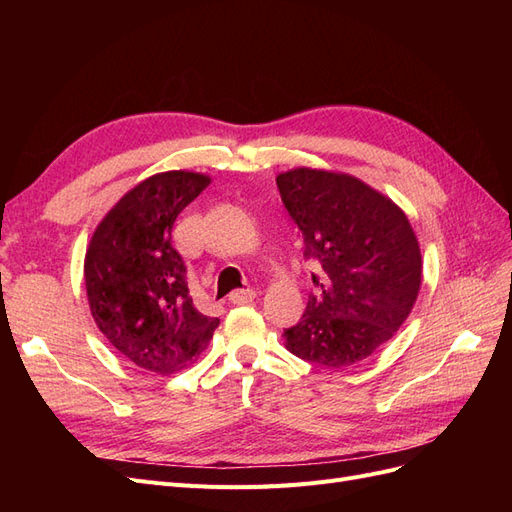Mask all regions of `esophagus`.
Here are the masks:
<instances>
[{
    "label": "esophagus",
    "instance_id": "obj_1",
    "mask_svg": "<svg viewBox=\"0 0 512 512\" xmlns=\"http://www.w3.org/2000/svg\"><path fill=\"white\" fill-rule=\"evenodd\" d=\"M254 299H256V290L254 288H239V290H232L230 292V303H235V305L252 303Z\"/></svg>",
    "mask_w": 512,
    "mask_h": 512
}]
</instances>
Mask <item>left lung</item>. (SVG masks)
Wrapping results in <instances>:
<instances>
[{"instance_id":"8db88e82","label":"left lung","mask_w":512,"mask_h":512,"mask_svg":"<svg viewBox=\"0 0 512 512\" xmlns=\"http://www.w3.org/2000/svg\"><path fill=\"white\" fill-rule=\"evenodd\" d=\"M314 260L316 290L284 331L303 361L342 369L374 354L410 316L423 280L414 230L389 196L346 173L292 168L275 177Z\"/></svg>"}]
</instances>
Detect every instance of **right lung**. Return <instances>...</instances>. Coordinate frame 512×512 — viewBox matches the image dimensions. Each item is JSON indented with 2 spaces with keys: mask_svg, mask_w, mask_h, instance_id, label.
<instances>
[{
  "mask_svg": "<svg viewBox=\"0 0 512 512\" xmlns=\"http://www.w3.org/2000/svg\"><path fill=\"white\" fill-rule=\"evenodd\" d=\"M209 183L192 170L151 175L117 200L87 245L91 316L108 344L153 374L192 365L220 324L196 309L170 237L177 215Z\"/></svg>",
  "mask_w": 512,
  "mask_h": 512,
  "instance_id": "add662e5",
  "label": "right lung"
}]
</instances>
